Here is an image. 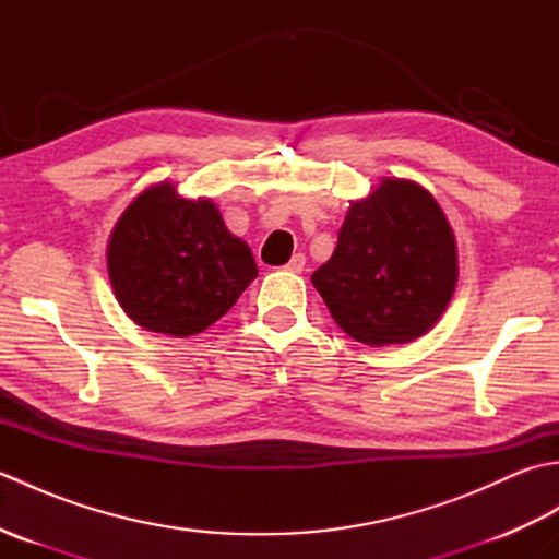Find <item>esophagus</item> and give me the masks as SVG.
<instances>
[{"instance_id":"1","label":"esophagus","mask_w":559,"mask_h":559,"mask_svg":"<svg viewBox=\"0 0 559 559\" xmlns=\"http://www.w3.org/2000/svg\"><path fill=\"white\" fill-rule=\"evenodd\" d=\"M305 264H307V259H305V254H293L290 257V261L286 264V269L288 271H293V273H302V269H305Z\"/></svg>"}]
</instances>
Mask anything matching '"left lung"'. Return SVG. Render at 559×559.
<instances>
[{
	"label": "left lung",
	"instance_id": "left-lung-1",
	"mask_svg": "<svg viewBox=\"0 0 559 559\" xmlns=\"http://www.w3.org/2000/svg\"><path fill=\"white\" fill-rule=\"evenodd\" d=\"M456 276L454 233L432 194L415 182L384 180L353 201L334 254L312 283L350 338L379 348L430 331Z\"/></svg>",
	"mask_w": 559,
	"mask_h": 559
}]
</instances>
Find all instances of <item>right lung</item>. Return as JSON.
<instances>
[{
  "label": "right lung",
  "instance_id": "right-lung-1",
  "mask_svg": "<svg viewBox=\"0 0 559 559\" xmlns=\"http://www.w3.org/2000/svg\"><path fill=\"white\" fill-rule=\"evenodd\" d=\"M108 273L122 310L139 326L185 338L230 310L257 278V264L209 199H182L163 182L117 221Z\"/></svg>",
  "mask_w": 559,
  "mask_h": 559
}]
</instances>
